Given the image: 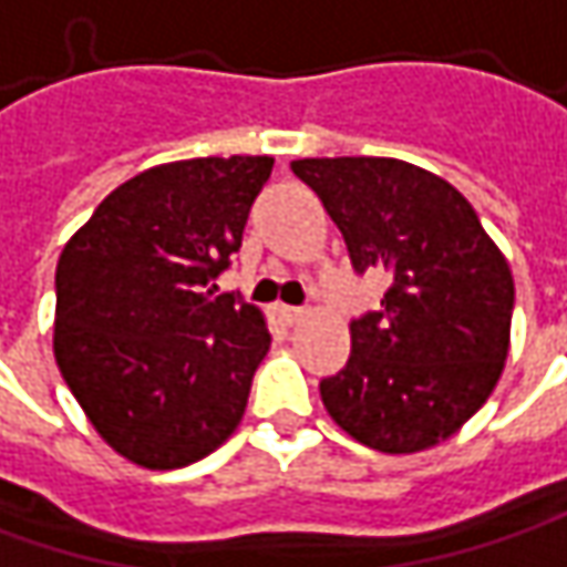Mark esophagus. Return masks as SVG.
<instances>
[{"label":"esophagus","instance_id":"1","mask_svg":"<svg viewBox=\"0 0 567 567\" xmlns=\"http://www.w3.org/2000/svg\"><path fill=\"white\" fill-rule=\"evenodd\" d=\"M277 316H280L287 326H297L299 319L306 316V309H299V306H284V302H280V306H277Z\"/></svg>","mask_w":567,"mask_h":567}]
</instances>
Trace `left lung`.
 Returning <instances> with one entry per match:
<instances>
[{"label": "left lung", "instance_id": "left-lung-1", "mask_svg": "<svg viewBox=\"0 0 567 567\" xmlns=\"http://www.w3.org/2000/svg\"><path fill=\"white\" fill-rule=\"evenodd\" d=\"M341 229L357 274H389L377 312L351 319L344 370L319 382L338 427L380 453H417L456 434L507 360L514 277L466 197L380 156L297 158Z\"/></svg>", "mask_w": 567, "mask_h": 567}]
</instances>
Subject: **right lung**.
I'll list each match as a JSON object with an SVG mask.
<instances>
[{
	"label": "right lung",
	"instance_id": "1",
	"mask_svg": "<svg viewBox=\"0 0 567 567\" xmlns=\"http://www.w3.org/2000/svg\"><path fill=\"white\" fill-rule=\"evenodd\" d=\"M270 168V156L146 168L60 255L56 367L104 443L136 466H190L239 427L270 331L236 293L213 297V280Z\"/></svg>",
	"mask_w": 567,
	"mask_h": 567
}]
</instances>
